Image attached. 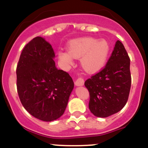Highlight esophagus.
Masks as SVG:
<instances>
[{"label":"esophagus","mask_w":148,"mask_h":148,"mask_svg":"<svg viewBox=\"0 0 148 148\" xmlns=\"http://www.w3.org/2000/svg\"><path fill=\"white\" fill-rule=\"evenodd\" d=\"M74 84H75L76 86H83L84 84V80L82 78H78L77 80H76Z\"/></svg>","instance_id":"obj_1"}]
</instances>
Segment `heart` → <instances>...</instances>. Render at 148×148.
I'll return each mask as SVG.
<instances>
[{"label":"heart","mask_w":148,"mask_h":148,"mask_svg":"<svg viewBox=\"0 0 148 148\" xmlns=\"http://www.w3.org/2000/svg\"><path fill=\"white\" fill-rule=\"evenodd\" d=\"M110 51V46L107 40L83 37L71 41L68 45V51H59L58 56L65 66L72 65L74 58H81L83 69L88 73H95L104 65Z\"/></svg>","instance_id":"b5f03b06"}]
</instances>
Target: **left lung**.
<instances>
[{
  "mask_svg": "<svg viewBox=\"0 0 148 148\" xmlns=\"http://www.w3.org/2000/svg\"><path fill=\"white\" fill-rule=\"evenodd\" d=\"M130 60L125 46L117 41L107 65L84 82L89 92V108L98 117H107L126 104L131 86Z\"/></svg>",
  "mask_w": 148,
  "mask_h": 148,
  "instance_id": "obj_1",
  "label": "left lung"
}]
</instances>
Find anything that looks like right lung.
Masks as SVG:
<instances>
[{
	"label": "right lung",
	"instance_id": "1",
	"mask_svg": "<svg viewBox=\"0 0 148 148\" xmlns=\"http://www.w3.org/2000/svg\"><path fill=\"white\" fill-rule=\"evenodd\" d=\"M54 58L51 45L37 36L23 48L16 69L21 104L31 115L45 122L62 116L74 86L69 74L56 68Z\"/></svg>",
	"mask_w": 148,
	"mask_h": 148
}]
</instances>
